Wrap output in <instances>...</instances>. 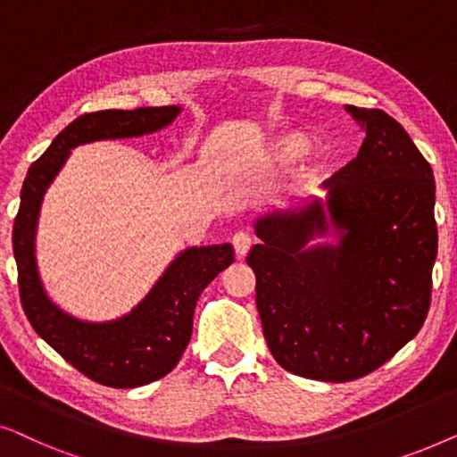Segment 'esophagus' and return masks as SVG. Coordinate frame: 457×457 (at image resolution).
Returning a JSON list of instances; mask_svg holds the SVG:
<instances>
[{"label": "esophagus", "mask_w": 457, "mask_h": 457, "mask_svg": "<svg viewBox=\"0 0 457 457\" xmlns=\"http://www.w3.org/2000/svg\"><path fill=\"white\" fill-rule=\"evenodd\" d=\"M252 245H253V237L245 233V230H239V233L233 235V247L239 258L241 255H245L249 249H252Z\"/></svg>", "instance_id": "1"}]
</instances>
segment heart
I'll return each instance as SVG.
<instances>
[{
	"mask_svg": "<svg viewBox=\"0 0 457 457\" xmlns=\"http://www.w3.org/2000/svg\"><path fill=\"white\" fill-rule=\"evenodd\" d=\"M308 147H310V139L303 133H297V130L280 133L274 137L270 145H268L266 162L277 168L291 166L293 162L299 160L305 152H308Z\"/></svg>",
	"mask_w": 457,
	"mask_h": 457,
	"instance_id": "1",
	"label": "heart"
}]
</instances>
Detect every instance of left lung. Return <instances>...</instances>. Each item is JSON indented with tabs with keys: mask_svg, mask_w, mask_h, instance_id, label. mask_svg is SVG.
Wrapping results in <instances>:
<instances>
[{
	"mask_svg": "<svg viewBox=\"0 0 457 457\" xmlns=\"http://www.w3.org/2000/svg\"><path fill=\"white\" fill-rule=\"evenodd\" d=\"M366 129L358 158L324 180L339 245L303 249L327 233L322 204L255 222L264 339L297 377L347 383L391 360L422 328L439 245L433 168L395 118L347 105Z\"/></svg>",
	"mask_w": 457,
	"mask_h": 457,
	"instance_id": "obj_1",
	"label": "left lung"
}]
</instances>
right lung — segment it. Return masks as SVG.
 Returning <instances> with one entry per match:
<instances>
[{"mask_svg":"<svg viewBox=\"0 0 457 457\" xmlns=\"http://www.w3.org/2000/svg\"><path fill=\"white\" fill-rule=\"evenodd\" d=\"M177 105L102 110L79 116L33 162L24 179L14 220V258L21 303L30 327L87 378L114 389H133L166 377L179 364L193 333L202 291L235 262L228 243L191 247L172 262L152 293L120 320L80 322L49 302L35 266V227L47 185L72 147L99 139H124L160 130L179 114Z\"/></svg>","mask_w":457,"mask_h":457,"instance_id":"obj_1","label":"right lung"}]
</instances>
